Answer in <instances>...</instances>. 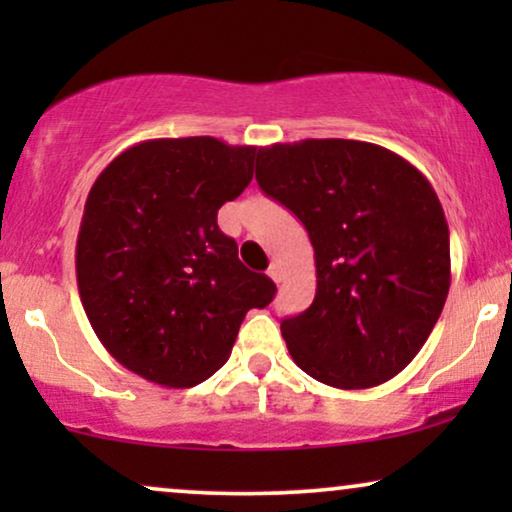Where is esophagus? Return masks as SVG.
I'll use <instances>...</instances> for the list:
<instances>
[{
    "mask_svg": "<svg viewBox=\"0 0 512 512\" xmlns=\"http://www.w3.org/2000/svg\"><path fill=\"white\" fill-rule=\"evenodd\" d=\"M268 277L272 279V282H282V270H279V263H270Z\"/></svg>",
    "mask_w": 512,
    "mask_h": 512,
    "instance_id": "obj_1",
    "label": "esophagus"
}]
</instances>
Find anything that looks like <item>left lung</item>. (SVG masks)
<instances>
[{
	"label": "left lung",
	"mask_w": 512,
	"mask_h": 512,
	"mask_svg": "<svg viewBox=\"0 0 512 512\" xmlns=\"http://www.w3.org/2000/svg\"><path fill=\"white\" fill-rule=\"evenodd\" d=\"M256 181L310 235L317 293L282 321L291 359L335 389H370L419 354L450 291V230L429 179L356 139L258 149Z\"/></svg>",
	"instance_id": "1"
}]
</instances>
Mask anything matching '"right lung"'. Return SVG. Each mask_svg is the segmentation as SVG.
I'll list each match as a JSON object with an SVG mask.
<instances>
[{"mask_svg":"<svg viewBox=\"0 0 512 512\" xmlns=\"http://www.w3.org/2000/svg\"><path fill=\"white\" fill-rule=\"evenodd\" d=\"M256 146L146 139L90 188L76 240L83 310L104 349L163 387H195L233 352L277 286L237 258L216 214L254 177Z\"/></svg>","mask_w":512,"mask_h":512,"instance_id":"obj_1","label":"right lung"}]
</instances>
